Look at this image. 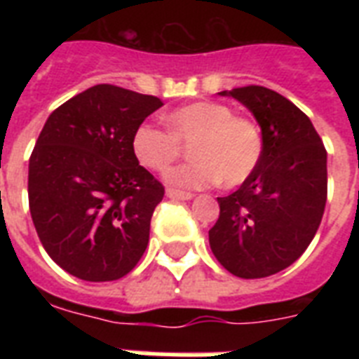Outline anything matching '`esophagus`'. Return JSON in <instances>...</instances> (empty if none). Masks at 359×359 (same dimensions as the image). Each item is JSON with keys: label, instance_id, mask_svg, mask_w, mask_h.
<instances>
[{"label": "esophagus", "instance_id": "obj_1", "mask_svg": "<svg viewBox=\"0 0 359 359\" xmlns=\"http://www.w3.org/2000/svg\"><path fill=\"white\" fill-rule=\"evenodd\" d=\"M165 196L169 197V199H179V201H190L191 194H188V191H180V190H175V188H168L165 190Z\"/></svg>", "mask_w": 359, "mask_h": 359}]
</instances>
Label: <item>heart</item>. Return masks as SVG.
<instances>
[{"label":"heart","mask_w":359,"mask_h":359,"mask_svg":"<svg viewBox=\"0 0 359 359\" xmlns=\"http://www.w3.org/2000/svg\"><path fill=\"white\" fill-rule=\"evenodd\" d=\"M171 132L152 124L135 130L132 147L147 169L162 173L182 154V143L190 145L191 162L171 169L168 182L180 188H207L222 180L235 188L250 179L262 158L261 126L248 115L233 114L224 102L201 100L186 104L168 115Z\"/></svg>","instance_id":"b5f03b06"}]
</instances>
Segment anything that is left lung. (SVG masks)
<instances>
[{"mask_svg": "<svg viewBox=\"0 0 359 359\" xmlns=\"http://www.w3.org/2000/svg\"><path fill=\"white\" fill-rule=\"evenodd\" d=\"M242 102L262 130V158L250 179L218 197L208 231L214 257L233 276L266 278L290 266L311 244L328 197L326 149L300 108L262 86L222 91Z\"/></svg>", "mask_w": 359, "mask_h": 359, "instance_id": "1", "label": "left lung"}]
</instances>
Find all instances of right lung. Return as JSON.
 Returning <instances> with one entry per match:
<instances>
[{"mask_svg": "<svg viewBox=\"0 0 359 359\" xmlns=\"http://www.w3.org/2000/svg\"><path fill=\"white\" fill-rule=\"evenodd\" d=\"M163 106L152 95L100 83L48 117L29 158V212L44 250L83 281L134 270L149 244L163 186L135 158L132 140Z\"/></svg>", "mask_w": 359, "mask_h": 359, "instance_id": "add662e5", "label": "right lung"}]
</instances>
